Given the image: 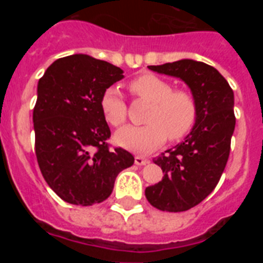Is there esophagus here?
<instances>
[{"instance_id":"1","label":"esophagus","mask_w":263,"mask_h":263,"mask_svg":"<svg viewBox=\"0 0 263 263\" xmlns=\"http://www.w3.org/2000/svg\"><path fill=\"white\" fill-rule=\"evenodd\" d=\"M134 162H136L137 166H145V164L148 163V159L147 158L141 157V155H137V157L134 158Z\"/></svg>"}]
</instances>
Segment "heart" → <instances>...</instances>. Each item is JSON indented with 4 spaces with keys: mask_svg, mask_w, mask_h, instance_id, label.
<instances>
[{
    "mask_svg": "<svg viewBox=\"0 0 263 263\" xmlns=\"http://www.w3.org/2000/svg\"><path fill=\"white\" fill-rule=\"evenodd\" d=\"M130 89L142 100L152 103L145 126H125L115 134V142L121 147L138 154H146L167 139L183 138L190 133L196 121L195 99L185 90H174L168 81L146 73L130 83ZM100 108L106 122L120 126L126 120V105L117 88L104 90Z\"/></svg>",
    "mask_w": 263,
    "mask_h": 263,
    "instance_id": "1",
    "label": "heart"
}]
</instances>
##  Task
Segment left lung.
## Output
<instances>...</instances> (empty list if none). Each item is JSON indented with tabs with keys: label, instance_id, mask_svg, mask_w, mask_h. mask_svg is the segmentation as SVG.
<instances>
[{
	"label": "left lung",
	"instance_id": "1",
	"mask_svg": "<svg viewBox=\"0 0 263 263\" xmlns=\"http://www.w3.org/2000/svg\"><path fill=\"white\" fill-rule=\"evenodd\" d=\"M148 68L184 81L196 103L190 134L154 160L163 179L145 190L148 203L158 210L183 212L203 201L221 178L236 125L234 95L224 76L203 62L182 59Z\"/></svg>",
	"mask_w": 263,
	"mask_h": 263
}]
</instances>
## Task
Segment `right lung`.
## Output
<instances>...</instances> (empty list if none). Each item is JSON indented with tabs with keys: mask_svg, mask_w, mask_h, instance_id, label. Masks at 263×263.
I'll return each mask as SVG.
<instances>
[{
	"mask_svg": "<svg viewBox=\"0 0 263 263\" xmlns=\"http://www.w3.org/2000/svg\"><path fill=\"white\" fill-rule=\"evenodd\" d=\"M124 78L110 63L75 53L55 60L39 79L32 113L36 159L47 184L67 203H101L118 174L134 163L124 148H108L110 129L100 108L104 90Z\"/></svg>",
	"mask_w": 263,
	"mask_h": 263,
	"instance_id": "add662e5",
	"label": "right lung"
}]
</instances>
